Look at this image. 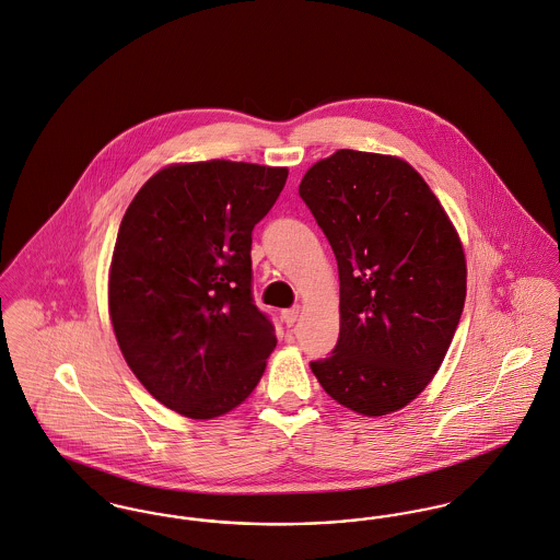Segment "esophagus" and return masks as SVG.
<instances>
[{"label":"esophagus","mask_w":560,"mask_h":560,"mask_svg":"<svg viewBox=\"0 0 560 560\" xmlns=\"http://www.w3.org/2000/svg\"><path fill=\"white\" fill-rule=\"evenodd\" d=\"M298 318H300V305L289 307V310H282V320L287 323V327H293Z\"/></svg>","instance_id":"34e87169"}]
</instances>
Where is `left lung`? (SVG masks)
Listing matches in <instances>:
<instances>
[{
  "label": "left lung",
  "mask_w": 560,
  "mask_h": 560,
  "mask_svg": "<svg viewBox=\"0 0 560 560\" xmlns=\"http://www.w3.org/2000/svg\"><path fill=\"white\" fill-rule=\"evenodd\" d=\"M300 197L340 276V336L310 361L342 407H407L441 368L466 300V260L445 209L400 158L340 152L316 162Z\"/></svg>",
  "instance_id": "8db88e82"
}]
</instances>
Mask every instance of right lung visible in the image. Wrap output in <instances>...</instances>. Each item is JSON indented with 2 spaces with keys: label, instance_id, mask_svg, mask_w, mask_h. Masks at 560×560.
<instances>
[{
  "label": "right lung",
  "instance_id": "right-lung-1",
  "mask_svg": "<svg viewBox=\"0 0 560 560\" xmlns=\"http://www.w3.org/2000/svg\"><path fill=\"white\" fill-rule=\"evenodd\" d=\"M289 171L209 160L158 171L126 209L108 312L135 376L164 407L211 419L242 405L276 349L253 298V229Z\"/></svg>",
  "mask_w": 560,
  "mask_h": 560
}]
</instances>
